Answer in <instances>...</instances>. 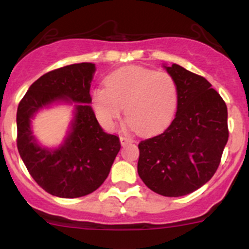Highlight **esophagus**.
Here are the masks:
<instances>
[{"label":"esophagus","instance_id":"34e87169","mask_svg":"<svg viewBox=\"0 0 249 249\" xmlns=\"http://www.w3.org/2000/svg\"><path fill=\"white\" fill-rule=\"evenodd\" d=\"M120 143L124 146L126 144H130V143H133V140L130 136H120Z\"/></svg>","mask_w":249,"mask_h":249}]
</instances>
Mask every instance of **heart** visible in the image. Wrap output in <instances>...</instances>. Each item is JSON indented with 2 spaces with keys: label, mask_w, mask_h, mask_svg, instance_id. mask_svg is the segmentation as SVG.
Here are the masks:
<instances>
[{
  "label": "heart",
  "mask_w": 249,
  "mask_h": 249,
  "mask_svg": "<svg viewBox=\"0 0 249 249\" xmlns=\"http://www.w3.org/2000/svg\"><path fill=\"white\" fill-rule=\"evenodd\" d=\"M106 88L91 93V106L98 119L111 127L122 116L138 133H154L166 127L178 107V86L164 71L127 67L111 72Z\"/></svg>",
  "instance_id": "b5f03b06"
}]
</instances>
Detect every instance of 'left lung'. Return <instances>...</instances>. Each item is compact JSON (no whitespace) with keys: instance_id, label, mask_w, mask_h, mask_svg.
Masks as SVG:
<instances>
[{"instance_id":"left-lung-1","label":"left lung","mask_w":249,"mask_h":249,"mask_svg":"<svg viewBox=\"0 0 249 249\" xmlns=\"http://www.w3.org/2000/svg\"><path fill=\"white\" fill-rule=\"evenodd\" d=\"M178 86V108L164 131L141 141L137 171L164 197L195 192L209 181L228 142V109L210 82L178 64L166 67Z\"/></svg>"}]
</instances>
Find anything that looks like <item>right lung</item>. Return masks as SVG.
<instances>
[{"instance_id": "add662e5", "label": "right lung", "mask_w": 249, "mask_h": 249, "mask_svg": "<svg viewBox=\"0 0 249 249\" xmlns=\"http://www.w3.org/2000/svg\"><path fill=\"white\" fill-rule=\"evenodd\" d=\"M94 71L91 63H78L46 72L31 85L18 107L17 145L21 159L36 184L56 197L78 198L98 190L120 150L119 137L104 132L88 105ZM58 100L77 102V113L65 144L48 151L35 143L30 118Z\"/></svg>"}]
</instances>
